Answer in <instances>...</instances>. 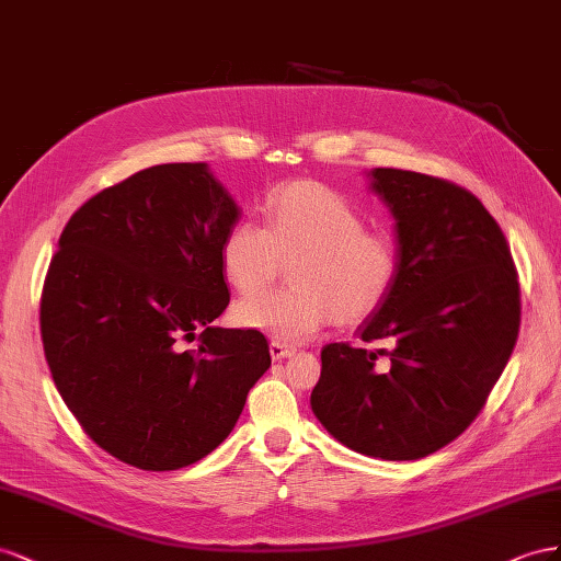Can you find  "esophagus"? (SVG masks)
Here are the masks:
<instances>
[{
	"label": "esophagus",
	"mask_w": 561,
	"mask_h": 561,
	"mask_svg": "<svg viewBox=\"0 0 561 561\" xmlns=\"http://www.w3.org/2000/svg\"><path fill=\"white\" fill-rule=\"evenodd\" d=\"M294 352H296L294 345H286V343H282V341H272V343H270V355H272V359L291 357Z\"/></svg>",
	"instance_id": "1"
}]
</instances>
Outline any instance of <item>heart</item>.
Segmentation results:
<instances>
[{"instance_id":"1","label":"heart","mask_w":561,"mask_h":561,"mask_svg":"<svg viewBox=\"0 0 561 561\" xmlns=\"http://www.w3.org/2000/svg\"><path fill=\"white\" fill-rule=\"evenodd\" d=\"M263 220H239L220 242V265L239 294H255L291 261L294 286L239 300L234 319L286 343L310 339L333 317L359 322L392 291L394 239L366 228L364 214L339 190L291 181L267 190Z\"/></svg>"}]
</instances>
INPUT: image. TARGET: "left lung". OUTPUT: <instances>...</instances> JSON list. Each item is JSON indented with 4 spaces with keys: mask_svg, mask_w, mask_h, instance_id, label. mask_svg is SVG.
<instances>
[{
    "mask_svg": "<svg viewBox=\"0 0 561 561\" xmlns=\"http://www.w3.org/2000/svg\"><path fill=\"white\" fill-rule=\"evenodd\" d=\"M369 175L397 220L399 272L359 339L392 350L329 343L310 404L347 449L419 460L484 409L517 343L519 279L501 226L472 192L402 169Z\"/></svg>",
    "mask_w": 561,
    "mask_h": 561,
    "instance_id": "8db88e82",
    "label": "left lung"
}]
</instances>
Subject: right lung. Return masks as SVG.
Instances as JSON below:
<instances>
[{
  "label": "right lung",
  "mask_w": 561,
  "mask_h": 561,
  "mask_svg": "<svg viewBox=\"0 0 561 561\" xmlns=\"http://www.w3.org/2000/svg\"><path fill=\"white\" fill-rule=\"evenodd\" d=\"M237 216L206 164H159L93 195L58 239L44 355L77 423L126 466L209 456L270 369L261 331L211 324L230 302L220 242Z\"/></svg>",
  "instance_id": "obj_1"
}]
</instances>
